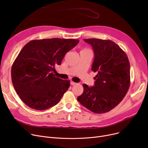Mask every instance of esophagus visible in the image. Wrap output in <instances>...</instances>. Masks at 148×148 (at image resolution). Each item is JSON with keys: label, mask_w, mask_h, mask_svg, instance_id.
<instances>
[{"label": "esophagus", "mask_w": 148, "mask_h": 148, "mask_svg": "<svg viewBox=\"0 0 148 148\" xmlns=\"http://www.w3.org/2000/svg\"><path fill=\"white\" fill-rule=\"evenodd\" d=\"M77 84V83H76L74 82H71V84L73 85V86H74V85H76Z\"/></svg>", "instance_id": "esophagus-1"}]
</instances>
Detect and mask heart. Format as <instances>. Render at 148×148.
Masks as SVG:
<instances>
[{"instance_id":"heart-1","label":"heart","mask_w":148,"mask_h":148,"mask_svg":"<svg viewBox=\"0 0 148 148\" xmlns=\"http://www.w3.org/2000/svg\"><path fill=\"white\" fill-rule=\"evenodd\" d=\"M84 50H87V49H84Z\"/></svg>"}]
</instances>
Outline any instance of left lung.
Returning a JSON list of instances; mask_svg holds the SVG:
<instances>
[{
	"instance_id": "1",
	"label": "left lung",
	"mask_w": 148,
	"mask_h": 148,
	"mask_svg": "<svg viewBox=\"0 0 148 148\" xmlns=\"http://www.w3.org/2000/svg\"><path fill=\"white\" fill-rule=\"evenodd\" d=\"M94 53L92 70L97 74L94 86L83 84V94L77 101L91 112L101 114L110 111L125 97L130 85L128 58L119 45L108 40L90 38Z\"/></svg>"
}]
</instances>
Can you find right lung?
Returning a JSON list of instances; mask_svg holds the SVG:
<instances>
[{
	"label": "right lung",
	"mask_w": 148,
	"mask_h": 148,
	"mask_svg": "<svg viewBox=\"0 0 148 148\" xmlns=\"http://www.w3.org/2000/svg\"><path fill=\"white\" fill-rule=\"evenodd\" d=\"M79 42L74 39L51 38L27 42L14 60L11 79L23 102L38 110L57 104L70 86V81L55 76L65 54Z\"/></svg>",
	"instance_id": "right-lung-1"
}]
</instances>
